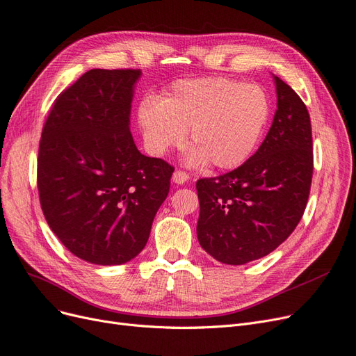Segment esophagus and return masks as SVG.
<instances>
[{"instance_id":"esophagus-1","label":"esophagus","mask_w":356,"mask_h":356,"mask_svg":"<svg viewBox=\"0 0 356 356\" xmlns=\"http://www.w3.org/2000/svg\"><path fill=\"white\" fill-rule=\"evenodd\" d=\"M188 180H189V175L185 173V171L176 170L173 173V181L177 183V185H183V183H186Z\"/></svg>"}]
</instances>
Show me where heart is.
Returning <instances> with one entry per match:
<instances>
[{
    "mask_svg": "<svg viewBox=\"0 0 356 356\" xmlns=\"http://www.w3.org/2000/svg\"><path fill=\"white\" fill-rule=\"evenodd\" d=\"M270 117V101L258 85L227 77L181 79L160 98H143L138 123L147 149L156 156L193 145L188 163L216 168L242 165L255 151Z\"/></svg>",
    "mask_w": 356,
    "mask_h": 356,
    "instance_id": "heart-1",
    "label": "heart"
}]
</instances>
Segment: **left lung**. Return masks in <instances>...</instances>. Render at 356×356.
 <instances>
[{
	"mask_svg": "<svg viewBox=\"0 0 356 356\" xmlns=\"http://www.w3.org/2000/svg\"><path fill=\"white\" fill-rule=\"evenodd\" d=\"M274 82L277 111L258 151L229 173L196 181L198 241L222 264L242 266L273 252L307 208L314 170L309 113L280 77Z\"/></svg>",
	"mask_w": 356,
	"mask_h": 356,
	"instance_id": "left-lung-1",
	"label": "left lung"
}]
</instances>
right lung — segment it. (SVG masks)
Segmentation results:
<instances>
[{
  "label": "right lung",
  "mask_w": 356,
  "mask_h": 356,
  "mask_svg": "<svg viewBox=\"0 0 356 356\" xmlns=\"http://www.w3.org/2000/svg\"><path fill=\"white\" fill-rule=\"evenodd\" d=\"M139 69H92L57 97L38 151L42 213L69 251L118 266L149 238L175 167L142 155L129 122Z\"/></svg>",
  "instance_id": "add662e5"
}]
</instances>
